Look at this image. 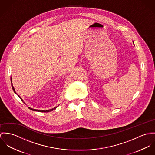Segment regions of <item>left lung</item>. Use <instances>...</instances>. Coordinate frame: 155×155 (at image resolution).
Instances as JSON below:
<instances>
[{
	"instance_id": "left-lung-1",
	"label": "left lung",
	"mask_w": 155,
	"mask_h": 155,
	"mask_svg": "<svg viewBox=\"0 0 155 155\" xmlns=\"http://www.w3.org/2000/svg\"><path fill=\"white\" fill-rule=\"evenodd\" d=\"M133 43H134V42H133Z\"/></svg>"
}]
</instances>
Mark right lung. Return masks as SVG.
I'll list each match as a JSON object with an SVG mask.
<instances>
[{"instance_id": "obj_1", "label": "right lung", "mask_w": 155, "mask_h": 155, "mask_svg": "<svg viewBox=\"0 0 155 155\" xmlns=\"http://www.w3.org/2000/svg\"><path fill=\"white\" fill-rule=\"evenodd\" d=\"M11 85H12V89H13V90H14V93H15V94H17V93L15 92V88H14V86H13V84H12V78H11ZM18 96H19V97L22 101V102H24V101L21 98V97L19 96V95H18ZM24 103L25 104V103L24 102ZM58 105V106H59ZM58 106H56V107H53V108H52V109H49V110H38V109H33V108H31V107H28V108L30 109H31V110H33V111H37V112H51L52 110H54V109H56V108L58 107Z\"/></svg>"}]
</instances>
